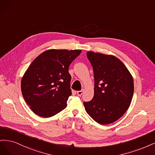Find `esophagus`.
Returning a JSON list of instances; mask_svg holds the SVG:
<instances>
[{
  "instance_id": "esophagus-1",
  "label": "esophagus",
  "mask_w": 155,
  "mask_h": 155,
  "mask_svg": "<svg viewBox=\"0 0 155 155\" xmlns=\"http://www.w3.org/2000/svg\"><path fill=\"white\" fill-rule=\"evenodd\" d=\"M84 89H82V90H81V91H78L77 92V94H78V96H81L82 94V93H84Z\"/></svg>"
}]
</instances>
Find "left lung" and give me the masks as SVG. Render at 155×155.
Instances as JSON below:
<instances>
[{
    "mask_svg": "<svg viewBox=\"0 0 155 155\" xmlns=\"http://www.w3.org/2000/svg\"><path fill=\"white\" fill-rule=\"evenodd\" d=\"M93 69L94 97L84 102L86 111L94 121L104 125L117 121L127 110L133 95V78L118 58L89 51Z\"/></svg>",
    "mask_w": 155,
    "mask_h": 155,
    "instance_id": "obj_1",
    "label": "left lung"
}]
</instances>
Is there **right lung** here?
<instances>
[{"label": "right lung", "mask_w": 155, "mask_h": 155, "mask_svg": "<svg viewBox=\"0 0 155 155\" xmlns=\"http://www.w3.org/2000/svg\"><path fill=\"white\" fill-rule=\"evenodd\" d=\"M81 50L49 49L30 64L21 81L22 96L37 115L48 118L67 106L71 95L69 66Z\"/></svg>", "instance_id": "right-lung-1"}]
</instances>
